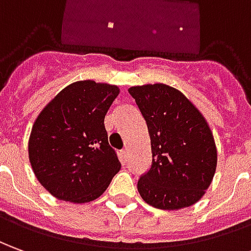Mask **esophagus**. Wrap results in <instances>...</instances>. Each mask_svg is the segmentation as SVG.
Segmentation results:
<instances>
[{"label":"esophagus","mask_w":251,"mask_h":251,"mask_svg":"<svg viewBox=\"0 0 251 251\" xmlns=\"http://www.w3.org/2000/svg\"><path fill=\"white\" fill-rule=\"evenodd\" d=\"M127 155H128V149H123L122 151H120V158H122V160H126Z\"/></svg>","instance_id":"esophagus-1"}]
</instances>
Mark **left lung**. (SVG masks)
Instances as JSON below:
<instances>
[{
	"label": "left lung",
	"mask_w": 251,
	"mask_h": 251,
	"mask_svg": "<svg viewBox=\"0 0 251 251\" xmlns=\"http://www.w3.org/2000/svg\"><path fill=\"white\" fill-rule=\"evenodd\" d=\"M146 120L151 168L138 180L150 206L188 208L201 200L213 180L217 149L208 122L181 91L154 83L129 87Z\"/></svg>",
	"instance_id": "obj_1"
}]
</instances>
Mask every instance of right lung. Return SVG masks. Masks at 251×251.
<instances>
[{
  "instance_id": "right-lung-1",
  "label": "right lung",
  "mask_w": 251,
  "mask_h": 251,
  "mask_svg": "<svg viewBox=\"0 0 251 251\" xmlns=\"http://www.w3.org/2000/svg\"><path fill=\"white\" fill-rule=\"evenodd\" d=\"M119 93L108 83H71L35 119L28 158L38 181L57 200L94 201L122 168L103 124Z\"/></svg>"
}]
</instances>
